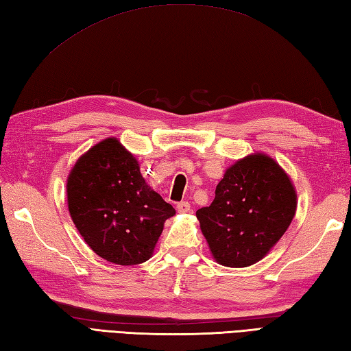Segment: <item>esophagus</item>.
Masks as SVG:
<instances>
[{"instance_id":"1","label":"esophagus","mask_w":351,"mask_h":351,"mask_svg":"<svg viewBox=\"0 0 351 351\" xmlns=\"http://www.w3.org/2000/svg\"><path fill=\"white\" fill-rule=\"evenodd\" d=\"M176 210H178V213H181V214H185V213H190V204L189 202H180L176 205Z\"/></svg>"}]
</instances>
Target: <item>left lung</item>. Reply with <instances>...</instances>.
Wrapping results in <instances>:
<instances>
[{
	"instance_id": "1",
	"label": "left lung",
	"mask_w": 351,
	"mask_h": 351,
	"mask_svg": "<svg viewBox=\"0 0 351 351\" xmlns=\"http://www.w3.org/2000/svg\"><path fill=\"white\" fill-rule=\"evenodd\" d=\"M295 208V189L285 170L271 156L252 154L225 171L213 204L197 210L196 217L214 259L240 268L273 249Z\"/></svg>"
}]
</instances>
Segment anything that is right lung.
<instances>
[{"instance_id":"1","label":"right lung","mask_w":351,"mask_h":351,"mask_svg":"<svg viewBox=\"0 0 351 351\" xmlns=\"http://www.w3.org/2000/svg\"><path fill=\"white\" fill-rule=\"evenodd\" d=\"M66 191L73 225L88 247L117 265L151 258L164 221L175 215V208L146 184L136 156L114 137L80 156Z\"/></svg>"}]
</instances>
